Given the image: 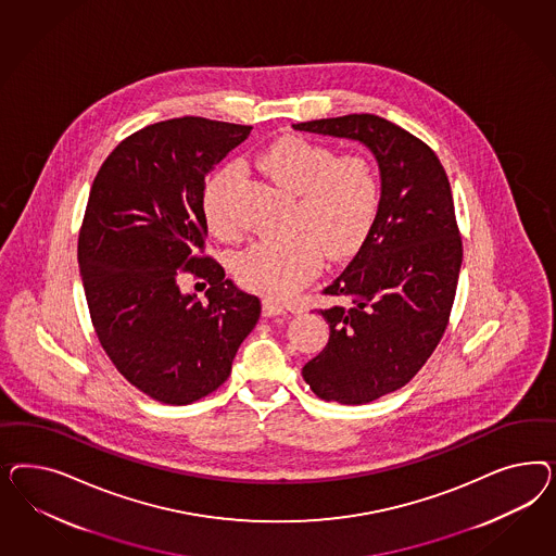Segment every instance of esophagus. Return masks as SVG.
<instances>
[{
    "label": "esophagus",
    "instance_id": "34e87169",
    "mask_svg": "<svg viewBox=\"0 0 556 556\" xmlns=\"http://www.w3.org/2000/svg\"><path fill=\"white\" fill-rule=\"evenodd\" d=\"M287 309L279 302H275V300H265L263 302V314L270 318V316H283Z\"/></svg>",
    "mask_w": 556,
    "mask_h": 556
}]
</instances>
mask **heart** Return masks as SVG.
Masks as SVG:
<instances>
[{
  "label": "heart",
  "mask_w": 556,
  "mask_h": 556,
  "mask_svg": "<svg viewBox=\"0 0 556 556\" xmlns=\"http://www.w3.org/2000/svg\"><path fill=\"white\" fill-rule=\"evenodd\" d=\"M273 181L295 195L291 235L261 240L238 256L240 283L275 300H286L309 283L324 256H353L369 238L381 205V181L363 156L337 152L303 138H281L258 156ZM235 167L219 168L203 187V218L222 238H235L240 224L230 210Z\"/></svg>",
  "instance_id": "b5f03b06"
}]
</instances>
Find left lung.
I'll return each instance as SVG.
<instances>
[{
    "label": "left lung",
    "instance_id": "1",
    "mask_svg": "<svg viewBox=\"0 0 556 556\" xmlns=\"http://www.w3.org/2000/svg\"><path fill=\"white\" fill-rule=\"evenodd\" d=\"M293 130L365 144L381 173V205L369 238L324 289L330 338L302 375L312 391L361 405L405 383L446 330L463 263L451 184L434 151L372 114L312 119Z\"/></svg>",
    "mask_w": 556,
    "mask_h": 556
}]
</instances>
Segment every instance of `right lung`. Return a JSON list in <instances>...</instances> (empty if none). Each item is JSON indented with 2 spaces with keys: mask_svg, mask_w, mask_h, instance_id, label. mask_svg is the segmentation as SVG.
Here are the masks:
<instances>
[{
  "mask_svg": "<svg viewBox=\"0 0 556 556\" xmlns=\"http://www.w3.org/2000/svg\"><path fill=\"white\" fill-rule=\"evenodd\" d=\"M251 130L193 116L151 124L110 152L89 191L77 258L96 334L161 404L216 391L261 316L258 298L200 254L205 177ZM184 271L211 283L207 303L180 291Z\"/></svg>",
  "mask_w": 556,
  "mask_h": 556,
  "instance_id": "right-lung-1",
  "label": "right lung"
}]
</instances>
